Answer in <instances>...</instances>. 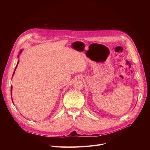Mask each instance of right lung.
<instances>
[{"label":"right lung","instance_id":"obj_1","mask_svg":"<svg viewBox=\"0 0 150 150\" xmlns=\"http://www.w3.org/2000/svg\"><path fill=\"white\" fill-rule=\"evenodd\" d=\"M22 50H21V51H20V54L22 52ZM19 55H18V57H19ZM18 63H19V61H18V62H17V66H16V68H15V70L16 69V67H17V65H18ZM14 72H15V71H14V72H13V74H14ZM11 96H12V86H11ZM12 103H13V101H12Z\"/></svg>","mask_w":150,"mask_h":150}]
</instances>
